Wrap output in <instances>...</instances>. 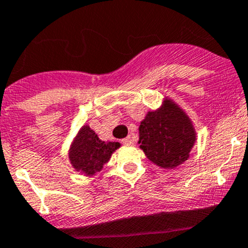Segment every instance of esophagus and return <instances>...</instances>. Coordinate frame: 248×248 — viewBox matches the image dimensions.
Wrapping results in <instances>:
<instances>
[{"mask_svg":"<svg viewBox=\"0 0 248 248\" xmlns=\"http://www.w3.org/2000/svg\"><path fill=\"white\" fill-rule=\"evenodd\" d=\"M122 142L123 145H131V143H133V138H131V136H128V138L123 139Z\"/></svg>","mask_w":248,"mask_h":248,"instance_id":"34e87169","label":"esophagus"}]
</instances>
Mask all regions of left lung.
<instances>
[{"label":"left lung","mask_w":248,"mask_h":248,"mask_svg":"<svg viewBox=\"0 0 248 248\" xmlns=\"http://www.w3.org/2000/svg\"><path fill=\"white\" fill-rule=\"evenodd\" d=\"M197 136L190 117L167 97L155 110L147 112L139 126V143L155 166L173 169L187 161Z\"/></svg>","instance_id":"8db88e82"}]
</instances>
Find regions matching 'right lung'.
<instances>
[{"label":"right lung","instance_id":"obj_1","mask_svg":"<svg viewBox=\"0 0 248 248\" xmlns=\"http://www.w3.org/2000/svg\"><path fill=\"white\" fill-rule=\"evenodd\" d=\"M120 147L119 142L102 141L89 125L78 131L69 147V161L73 168L85 175L93 176L102 170L110 155Z\"/></svg>","mask_w":248,"mask_h":248}]
</instances>
